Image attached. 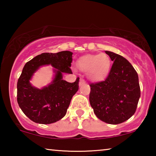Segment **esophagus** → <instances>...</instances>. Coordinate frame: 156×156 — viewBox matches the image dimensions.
Masks as SVG:
<instances>
[{
  "label": "esophagus",
  "mask_w": 156,
  "mask_h": 156,
  "mask_svg": "<svg viewBox=\"0 0 156 156\" xmlns=\"http://www.w3.org/2000/svg\"><path fill=\"white\" fill-rule=\"evenodd\" d=\"M85 84V81L84 80V79H83V78H80V83H79V85H80V86H82V85H83V84Z\"/></svg>",
  "instance_id": "obj_1"
}]
</instances>
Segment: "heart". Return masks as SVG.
<instances>
[{
	"label": "heart",
	"instance_id": "b5f03b06",
	"mask_svg": "<svg viewBox=\"0 0 156 156\" xmlns=\"http://www.w3.org/2000/svg\"><path fill=\"white\" fill-rule=\"evenodd\" d=\"M112 61L106 54H87L80 57L77 67L82 72L87 73L88 78L93 81H102L109 75Z\"/></svg>",
	"mask_w": 156,
	"mask_h": 156
}]
</instances>
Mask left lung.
Listing matches in <instances>:
<instances>
[{"mask_svg": "<svg viewBox=\"0 0 156 156\" xmlns=\"http://www.w3.org/2000/svg\"><path fill=\"white\" fill-rule=\"evenodd\" d=\"M105 53L113 63L105 80L89 84V102L98 118L118 125L136 112L140 97L138 76L125 58L112 51Z\"/></svg>", "mask_w": 156, "mask_h": 156, "instance_id": "8db88e82", "label": "left lung"}]
</instances>
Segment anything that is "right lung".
<instances>
[{
  "label": "right lung",
  "instance_id": "right-lung-1",
  "mask_svg": "<svg viewBox=\"0 0 156 156\" xmlns=\"http://www.w3.org/2000/svg\"><path fill=\"white\" fill-rule=\"evenodd\" d=\"M72 54L69 51L43 53L23 67L17 83V102L23 112L33 122L47 125L56 122L65 115L79 87V78L72 83L62 80V73H72L70 69ZM46 64L55 69L54 80L42 90L34 88L29 83L33 73Z\"/></svg>",
  "mask_w": 156,
  "mask_h": 156
}]
</instances>
